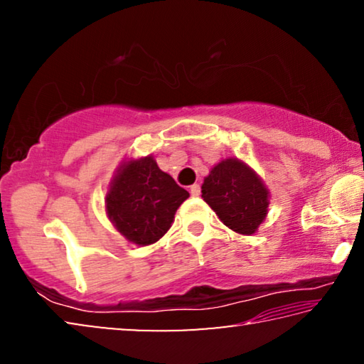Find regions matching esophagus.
Masks as SVG:
<instances>
[{"label":"esophagus","instance_id":"esophagus-1","mask_svg":"<svg viewBox=\"0 0 364 364\" xmlns=\"http://www.w3.org/2000/svg\"><path fill=\"white\" fill-rule=\"evenodd\" d=\"M189 193L193 196H199L200 194V186L199 184H193V186H189Z\"/></svg>","mask_w":364,"mask_h":364}]
</instances>
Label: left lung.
<instances>
[{
    "label": "left lung",
    "instance_id": "obj_1",
    "mask_svg": "<svg viewBox=\"0 0 364 364\" xmlns=\"http://www.w3.org/2000/svg\"><path fill=\"white\" fill-rule=\"evenodd\" d=\"M202 197L230 230L245 236L254 234L267 218L269 191L239 159L215 165L202 184Z\"/></svg>",
    "mask_w": 364,
    "mask_h": 364
}]
</instances>
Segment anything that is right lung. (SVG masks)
Returning a JSON list of instances; mask_svg holds the SVG:
<instances>
[{
  "label": "right lung",
  "mask_w": 364,
  "mask_h": 364,
  "mask_svg": "<svg viewBox=\"0 0 364 364\" xmlns=\"http://www.w3.org/2000/svg\"><path fill=\"white\" fill-rule=\"evenodd\" d=\"M189 193L152 156L123 162L106 194L109 220L128 242L149 245L170 230Z\"/></svg>",
  "instance_id": "1"
}]
</instances>
